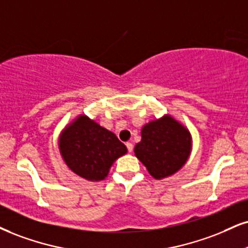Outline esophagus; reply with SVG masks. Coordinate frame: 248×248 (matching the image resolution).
<instances>
[{
  "mask_svg": "<svg viewBox=\"0 0 248 248\" xmlns=\"http://www.w3.org/2000/svg\"><path fill=\"white\" fill-rule=\"evenodd\" d=\"M126 147H127V151L132 152L133 151V143L132 142H126Z\"/></svg>",
  "mask_w": 248,
  "mask_h": 248,
  "instance_id": "34e87169",
  "label": "esophagus"
}]
</instances>
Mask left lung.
Instances as JSON below:
<instances>
[{"label":"left lung","instance_id":"8db88e82","mask_svg":"<svg viewBox=\"0 0 248 248\" xmlns=\"http://www.w3.org/2000/svg\"><path fill=\"white\" fill-rule=\"evenodd\" d=\"M191 149L189 131L170 115H164L142 127L141 141L134 147V154L152 177L163 179L182 169Z\"/></svg>","mask_w":248,"mask_h":248}]
</instances>
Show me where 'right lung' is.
I'll return each instance as SVG.
<instances>
[{
  "label": "right lung",
  "mask_w": 248,
  "mask_h": 248,
  "mask_svg": "<svg viewBox=\"0 0 248 248\" xmlns=\"http://www.w3.org/2000/svg\"><path fill=\"white\" fill-rule=\"evenodd\" d=\"M59 148L66 166L91 182L105 179L112 163L127 153L115 133L85 115H79L64 127Z\"/></svg>",
  "instance_id": "obj_1"
}]
</instances>
